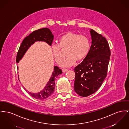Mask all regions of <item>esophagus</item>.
I'll return each mask as SVG.
<instances>
[{"label": "esophagus", "instance_id": "34e87169", "mask_svg": "<svg viewBox=\"0 0 129 129\" xmlns=\"http://www.w3.org/2000/svg\"><path fill=\"white\" fill-rule=\"evenodd\" d=\"M68 71V69H62V71L63 73H65Z\"/></svg>", "mask_w": 129, "mask_h": 129}]
</instances>
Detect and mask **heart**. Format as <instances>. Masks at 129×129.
<instances>
[{
    "label": "heart",
    "instance_id": "1",
    "mask_svg": "<svg viewBox=\"0 0 129 129\" xmlns=\"http://www.w3.org/2000/svg\"><path fill=\"white\" fill-rule=\"evenodd\" d=\"M91 47V40L87 36L69 32L61 36L58 44H53L51 48L54 58L57 63H60L63 59L61 49H67L68 57L62 62L61 66L69 67L74 65L76 61L84 59L89 53Z\"/></svg>",
    "mask_w": 129,
    "mask_h": 129
}]
</instances>
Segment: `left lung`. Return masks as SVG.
<instances>
[{"mask_svg":"<svg viewBox=\"0 0 129 129\" xmlns=\"http://www.w3.org/2000/svg\"><path fill=\"white\" fill-rule=\"evenodd\" d=\"M91 45L90 52L74 69V90L79 95L88 96L101 86L107 75L111 50L106 38L95 30H90Z\"/></svg>","mask_w":129,"mask_h":129,"instance_id":"1","label":"left lung"}]
</instances>
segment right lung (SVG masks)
Instances as JSON below:
<instances>
[{
    "instance_id": "1",
    "label": "right lung",
    "mask_w": 129,
    "mask_h": 129,
    "mask_svg": "<svg viewBox=\"0 0 129 129\" xmlns=\"http://www.w3.org/2000/svg\"><path fill=\"white\" fill-rule=\"evenodd\" d=\"M53 39V35L50 29L48 28H45L34 31L23 39L17 53L16 58V62L18 63L19 62L29 48L36 41H45L49 45H51ZM62 73V70L59 68L58 67L54 66L53 74L44 89L40 92L36 93H31L29 91H28V93L31 96L37 99L43 100L47 99L53 92L55 87V78L59 75L61 74ZM25 90L27 91L26 89Z\"/></svg>"
}]
</instances>
